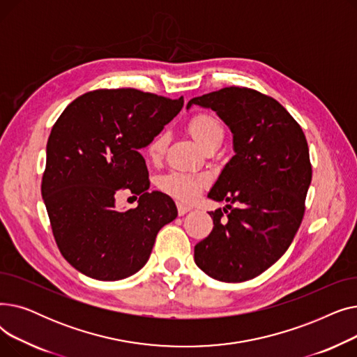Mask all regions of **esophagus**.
Listing matches in <instances>:
<instances>
[{"label": "esophagus", "mask_w": 357, "mask_h": 357, "mask_svg": "<svg viewBox=\"0 0 357 357\" xmlns=\"http://www.w3.org/2000/svg\"><path fill=\"white\" fill-rule=\"evenodd\" d=\"M190 211H191V207H188V205H185V204L178 202V214L179 215H183V214L190 213Z\"/></svg>", "instance_id": "esophagus-1"}]
</instances>
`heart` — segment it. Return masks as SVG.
Here are the masks:
<instances>
[{"label": "heart", "mask_w": 357, "mask_h": 357, "mask_svg": "<svg viewBox=\"0 0 357 357\" xmlns=\"http://www.w3.org/2000/svg\"><path fill=\"white\" fill-rule=\"evenodd\" d=\"M190 135L202 147L207 149L215 140L222 139L224 130L221 123L207 111H199L188 121ZM167 146V135L160 133L155 136L146 147V153L152 160H159ZM207 178L201 175H191L182 172H171L159 179V188L176 199L183 202L192 201L199 191L207 185Z\"/></svg>", "instance_id": "1"}]
</instances>
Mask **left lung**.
I'll return each mask as SVG.
<instances>
[{"mask_svg":"<svg viewBox=\"0 0 357 357\" xmlns=\"http://www.w3.org/2000/svg\"><path fill=\"white\" fill-rule=\"evenodd\" d=\"M192 104L214 109L234 144L208 194L227 201L230 211L210 213L214 227L195 246V264L221 282H245L271 268L301 226L312 178L308 143L289 112L256 89L227 86L192 98L186 108Z\"/></svg>","mask_w":357,"mask_h":357,"instance_id":"obj_1","label":"left lung"}]
</instances>
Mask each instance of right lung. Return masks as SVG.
<instances>
[{"instance_id":"right-lung-1","label":"right lung","mask_w":357,"mask_h":357,"mask_svg":"<svg viewBox=\"0 0 357 357\" xmlns=\"http://www.w3.org/2000/svg\"><path fill=\"white\" fill-rule=\"evenodd\" d=\"M182 107L183 97L96 89L73 100L56 120L42 197L56 245L81 273L98 280L135 275L149 260L159 230L176 218L171 197L147 191L149 172L139 150ZM123 190L139 195L136 209L115 208Z\"/></svg>"}]
</instances>
